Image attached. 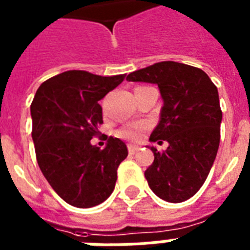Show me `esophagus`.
Instances as JSON below:
<instances>
[{
  "label": "esophagus",
  "instance_id": "34e87169",
  "mask_svg": "<svg viewBox=\"0 0 250 250\" xmlns=\"http://www.w3.org/2000/svg\"><path fill=\"white\" fill-rule=\"evenodd\" d=\"M139 146H133V145H128V153L129 154H135L139 150Z\"/></svg>",
  "mask_w": 250,
  "mask_h": 250
}]
</instances>
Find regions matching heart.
Masks as SVG:
<instances>
[{"label":"heart","mask_w":250,"mask_h":250,"mask_svg":"<svg viewBox=\"0 0 250 250\" xmlns=\"http://www.w3.org/2000/svg\"><path fill=\"white\" fill-rule=\"evenodd\" d=\"M144 132V125H125L123 128L118 129L117 135L122 139L131 141H139L143 136Z\"/></svg>","instance_id":"obj_1"}]
</instances>
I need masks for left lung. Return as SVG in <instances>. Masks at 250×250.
<instances>
[{"label":"left lung","instance_id":"obj_1","mask_svg":"<svg viewBox=\"0 0 250 250\" xmlns=\"http://www.w3.org/2000/svg\"><path fill=\"white\" fill-rule=\"evenodd\" d=\"M128 82L157 84L164 106L149 140L168 143L154 153L145 171L150 189L167 202H183L197 193L213 166L221 140L222 110L217 86L201 68L174 61L131 72Z\"/></svg>","mask_w":250,"mask_h":250}]
</instances>
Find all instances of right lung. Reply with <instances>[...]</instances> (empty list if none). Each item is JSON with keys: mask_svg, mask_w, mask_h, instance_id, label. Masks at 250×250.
I'll return each instance as SVG.
<instances>
[{"mask_svg": "<svg viewBox=\"0 0 250 250\" xmlns=\"http://www.w3.org/2000/svg\"><path fill=\"white\" fill-rule=\"evenodd\" d=\"M125 78L70 70L44 82L35 94L31 117L37 164L70 205L92 208L113 193L118 167L128 156L127 146L110 137L100 149L90 140L104 123L98 101Z\"/></svg>", "mask_w": 250, "mask_h": 250, "instance_id": "right-lung-1", "label": "right lung"}]
</instances>
